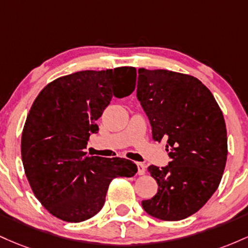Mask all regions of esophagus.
I'll use <instances>...</instances> for the list:
<instances>
[{"label":"esophagus","instance_id":"obj_1","mask_svg":"<svg viewBox=\"0 0 248 248\" xmlns=\"http://www.w3.org/2000/svg\"><path fill=\"white\" fill-rule=\"evenodd\" d=\"M137 166H138V174L139 176H143V174L145 173V165H144L143 163H137Z\"/></svg>","mask_w":248,"mask_h":248}]
</instances>
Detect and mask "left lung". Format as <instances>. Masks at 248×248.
<instances>
[{"instance_id":"8db88e82","label":"left lung","mask_w":248,"mask_h":248,"mask_svg":"<svg viewBox=\"0 0 248 248\" xmlns=\"http://www.w3.org/2000/svg\"><path fill=\"white\" fill-rule=\"evenodd\" d=\"M137 98L152 127L166 139L169 165H150L154 198L141 206L160 220L177 221L199 211L218 188L227 159V132L212 93L196 77L169 70H138Z\"/></svg>"}]
</instances>
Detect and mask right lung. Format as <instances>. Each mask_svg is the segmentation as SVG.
<instances>
[{
    "mask_svg": "<svg viewBox=\"0 0 248 248\" xmlns=\"http://www.w3.org/2000/svg\"><path fill=\"white\" fill-rule=\"evenodd\" d=\"M135 85L132 66L85 70L52 80L36 97L22 132V161L36 198L56 218L90 219L113 178L137 173L131 160L84 151L111 98L129 96Z\"/></svg>",
    "mask_w": 248,
    "mask_h": 248,
    "instance_id": "add662e5",
    "label": "right lung"
}]
</instances>
